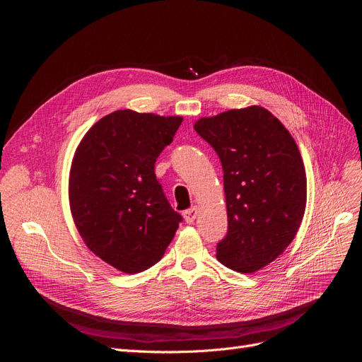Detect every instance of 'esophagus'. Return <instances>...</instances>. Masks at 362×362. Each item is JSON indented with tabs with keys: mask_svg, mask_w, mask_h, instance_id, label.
Instances as JSON below:
<instances>
[{
	"mask_svg": "<svg viewBox=\"0 0 362 362\" xmlns=\"http://www.w3.org/2000/svg\"><path fill=\"white\" fill-rule=\"evenodd\" d=\"M198 214H199V210H198V208H197V206H192V208H189V210H186V211L183 213V217H185L186 223L192 224V223L195 221V218L198 217Z\"/></svg>",
	"mask_w": 362,
	"mask_h": 362,
	"instance_id": "1",
	"label": "esophagus"
}]
</instances>
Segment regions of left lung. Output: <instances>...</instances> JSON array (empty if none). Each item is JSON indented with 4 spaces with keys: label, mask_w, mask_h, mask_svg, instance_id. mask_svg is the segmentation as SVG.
Returning <instances> with one entry per match:
<instances>
[{
    "label": "left lung",
    "mask_w": 362,
    "mask_h": 362,
    "mask_svg": "<svg viewBox=\"0 0 362 362\" xmlns=\"http://www.w3.org/2000/svg\"><path fill=\"white\" fill-rule=\"evenodd\" d=\"M195 130L223 167L227 233L217 258L235 272H257L288 248L305 213L299 149L279 119L257 105L199 119Z\"/></svg>",
    "instance_id": "1"
}]
</instances>
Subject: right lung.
Here are the masks:
<instances>
[{
	"label": "right lung",
	"instance_id": "1",
	"mask_svg": "<svg viewBox=\"0 0 362 362\" xmlns=\"http://www.w3.org/2000/svg\"><path fill=\"white\" fill-rule=\"evenodd\" d=\"M182 117L119 110L95 123L70 170V208L88 248L123 273L157 264L183 220L156 176Z\"/></svg>",
	"mask_w": 362,
	"mask_h": 362
}]
</instances>
